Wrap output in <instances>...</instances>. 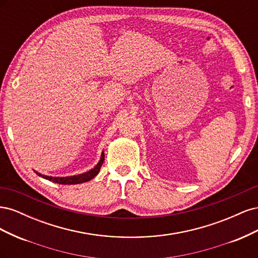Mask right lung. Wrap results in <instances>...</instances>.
<instances>
[{
    "label": "right lung",
    "instance_id": "1",
    "mask_svg": "<svg viewBox=\"0 0 258 258\" xmlns=\"http://www.w3.org/2000/svg\"><path fill=\"white\" fill-rule=\"evenodd\" d=\"M103 161H104V152H102V154H101L100 160H99V162L97 163V165L93 167L91 170L87 171V172H84L82 174L71 175V176H49V175H44L42 173H38L37 171H35V173L37 175H40L41 177L45 178V179H48V181L53 182V183H57V184H63V185L81 184V183L88 182V181H90L91 178L95 177L99 173L101 167H102Z\"/></svg>",
    "mask_w": 258,
    "mask_h": 258
}]
</instances>
